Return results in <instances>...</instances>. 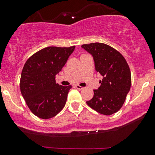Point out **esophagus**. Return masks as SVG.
<instances>
[{
    "mask_svg": "<svg viewBox=\"0 0 155 155\" xmlns=\"http://www.w3.org/2000/svg\"><path fill=\"white\" fill-rule=\"evenodd\" d=\"M76 87L77 89H79V90H82V89L84 88L83 87H82V86H81V85H76Z\"/></svg>",
    "mask_w": 155,
    "mask_h": 155,
    "instance_id": "esophagus-1",
    "label": "esophagus"
}]
</instances>
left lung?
I'll use <instances>...</instances> for the list:
<instances>
[{
  "mask_svg": "<svg viewBox=\"0 0 155 155\" xmlns=\"http://www.w3.org/2000/svg\"><path fill=\"white\" fill-rule=\"evenodd\" d=\"M82 47L93 55L95 70L104 77L87 104L103 115L115 113L122 107L131 86V73L126 59L105 43H92Z\"/></svg>",
  "mask_w": 155,
  "mask_h": 155,
  "instance_id": "left-lung-1",
  "label": "left lung"
}]
</instances>
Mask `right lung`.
Instances as JSON below:
<instances>
[{
	"mask_svg": "<svg viewBox=\"0 0 155 155\" xmlns=\"http://www.w3.org/2000/svg\"><path fill=\"white\" fill-rule=\"evenodd\" d=\"M75 46H49L31 56L23 67L20 91L34 115L43 119L53 118L66 104L71 85L56 82V75L65 65Z\"/></svg>",
	"mask_w": 155,
	"mask_h": 155,
	"instance_id": "right-lung-1",
	"label": "right lung"
}]
</instances>
